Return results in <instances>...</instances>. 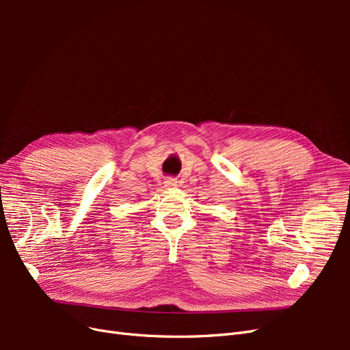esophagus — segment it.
Returning a JSON list of instances; mask_svg holds the SVG:
<instances>
[{
	"label": "esophagus",
	"mask_w": 350,
	"mask_h": 350,
	"mask_svg": "<svg viewBox=\"0 0 350 350\" xmlns=\"http://www.w3.org/2000/svg\"><path fill=\"white\" fill-rule=\"evenodd\" d=\"M163 184H165V187L169 188V189L175 188V187H176V179H175V178H166Z\"/></svg>",
	"instance_id": "esophagus-1"
}]
</instances>
